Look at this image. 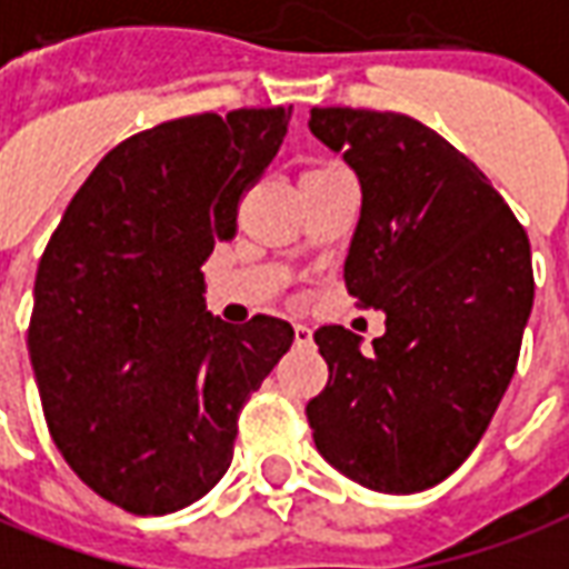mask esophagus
I'll return each instance as SVG.
<instances>
[{
	"label": "esophagus",
	"mask_w": 569,
	"mask_h": 569,
	"mask_svg": "<svg viewBox=\"0 0 569 569\" xmlns=\"http://www.w3.org/2000/svg\"><path fill=\"white\" fill-rule=\"evenodd\" d=\"M311 339H313L311 329H308L305 323H296V341H298V345H311Z\"/></svg>",
	"instance_id": "1"
}]
</instances>
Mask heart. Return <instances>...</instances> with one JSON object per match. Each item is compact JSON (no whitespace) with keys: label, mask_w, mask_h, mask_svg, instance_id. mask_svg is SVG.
<instances>
[{"label":"heart","mask_w":569,"mask_h":569,"mask_svg":"<svg viewBox=\"0 0 569 569\" xmlns=\"http://www.w3.org/2000/svg\"><path fill=\"white\" fill-rule=\"evenodd\" d=\"M326 169H336V162H317V166H311L308 172H326ZM305 172V174H308Z\"/></svg>","instance_id":"b5f03b06"}]
</instances>
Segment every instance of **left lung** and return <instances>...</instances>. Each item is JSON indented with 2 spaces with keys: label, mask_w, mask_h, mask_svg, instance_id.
I'll return each instance as SVG.
<instances>
[{
  "label": "left lung",
  "mask_w": 569,
  "mask_h": 569,
  "mask_svg": "<svg viewBox=\"0 0 569 569\" xmlns=\"http://www.w3.org/2000/svg\"><path fill=\"white\" fill-rule=\"evenodd\" d=\"M308 126L360 178L345 286L385 311L372 353L345 326L313 332L329 367L305 409L313 443L369 490H428L471 456L515 376L530 240L490 178L419 119L313 107Z\"/></svg>",
  "instance_id": "1"
}]
</instances>
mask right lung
Instances as JSON below:
<instances>
[{
	"label": "right lung",
	"instance_id": "obj_1",
	"mask_svg": "<svg viewBox=\"0 0 569 569\" xmlns=\"http://www.w3.org/2000/svg\"><path fill=\"white\" fill-rule=\"evenodd\" d=\"M292 107L160 122L117 144L39 258L27 329L67 465L132 515L197 502L228 471L240 409L296 339L280 317L206 311L202 261L237 237L243 193Z\"/></svg>",
	"mask_w": 569,
	"mask_h": 569
}]
</instances>
